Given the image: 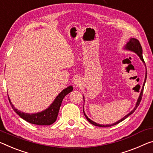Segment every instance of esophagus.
<instances>
[{
  "mask_svg": "<svg viewBox=\"0 0 153 153\" xmlns=\"http://www.w3.org/2000/svg\"><path fill=\"white\" fill-rule=\"evenodd\" d=\"M74 83H75V84H76V85H77V86H78V81L77 80H76V79H75V82H74Z\"/></svg>",
  "mask_w": 153,
  "mask_h": 153,
  "instance_id": "obj_1",
  "label": "esophagus"
}]
</instances>
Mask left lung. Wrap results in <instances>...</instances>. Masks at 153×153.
Masks as SVG:
<instances>
[{
  "instance_id": "left-lung-1",
  "label": "left lung",
  "mask_w": 153,
  "mask_h": 153,
  "mask_svg": "<svg viewBox=\"0 0 153 153\" xmlns=\"http://www.w3.org/2000/svg\"><path fill=\"white\" fill-rule=\"evenodd\" d=\"M125 48H126V49L129 50H131V51H133V52H134L136 53V54H137L140 56V59H141V60H142V61L144 62V63H145V62H144V59H143V56H142V46H141V45H140V42H139V41H138L137 39H134V38H131V39H130L129 42L127 43V45H126ZM146 77H147V71H146V77H145V80H144V84H143V86H142V89L141 93H140L139 98H138V100H137V101L136 105H135V107L134 108V109H133V110L131 111L130 113L128 114L127 115H126L124 118H123L122 119L120 120H118V122H116V123H114V124L103 125H99V124H97V123H94V122H93V120H91V119H89V118H88V117H87V116L85 114V113H84V116H86V118L87 120H88L90 123H91L92 125H94V126H97V127H111V126L115 125H116V124H118V123H120V122H122L123 120H124L125 119V118H127L128 117V116H129L131 114H133V112H134L135 110H136L137 108L138 107V105H140V101H141V100H142V94H143V91H144V84H145V82H146Z\"/></svg>"
}]
</instances>
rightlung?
Wrapping results in <instances>:
<instances>
[{"instance_id": "obj_1", "label": "right lung", "mask_w": 153, "mask_h": 153, "mask_svg": "<svg viewBox=\"0 0 153 153\" xmlns=\"http://www.w3.org/2000/svg\"><path fill=\"white\" fill-rule=\"evenodd\" d=\"M73 91V87L70 86L67 88L64 89L59 95L55 99L54 102L52 103L49 108L46 109L45 110L36 114H28L22 112L20 110H18L14 108L13 104L11 103L10 99L9 98V103L13 110L20 116L22 118L25 120L27 122L31 124L37 125H50L54 123L56 120L58 114L60 110V107L61 105L62 99L68 93Z\"/></svg>"}]
</instances>
